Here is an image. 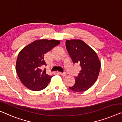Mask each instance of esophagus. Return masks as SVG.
<instances>
[{
  "label": "esophagus",
  "instance_id": "esophagus-1",
  "mask_svg": "<svg viewBox=\"0 0 122 122\" xmlns=\"http://www.w3.org/2000/svg\"><path fill=\"white\" fill-rule=\"evenodd\" d=\"M59 74H60L61 76H63V77H65V76H66V73H61V72H59Z\"/></svg>",
  "mask_w": 122,
  "mask_h": 122
}]
</instances>
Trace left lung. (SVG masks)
Segmentation results:
<instances>
[{"instance_id":"1","label":"left lung","mask_w":122,"mask_h":122,"mask_svg":"<svg viewBox=\"0 0 122 122\" xmlns=\"http://www.w3.org/2000/svg\"><path fill=\"white\" fill-rule=\"evenodd\" d=\"M66 47L73 63L81 67L75 77V84L69 88L76 92L86 91L95 83L99 76L101 68L99 57L95 51L81 40H67Z\"/></svg>"}]
</instances>
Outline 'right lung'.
I'll return each instance as SVG.
<instances>
[{"instance_id": "1", "label": "right lung", "mask_w": 122, "mask_h": 122, "mask_svg": "<svg viewBox=\"0 0 122 122\" xmlns=\"http://www.w3.org/2000/svg\"><path fill=\"white\" fill-rule=\"evenodd\" d=\"M60 43L57 40L41 39L34 41L21 50L17 56L16 70L21 83L33 91L45 89L52 76L41 67L46 66L44 54Z\"/></svg>"}]
</instances>
